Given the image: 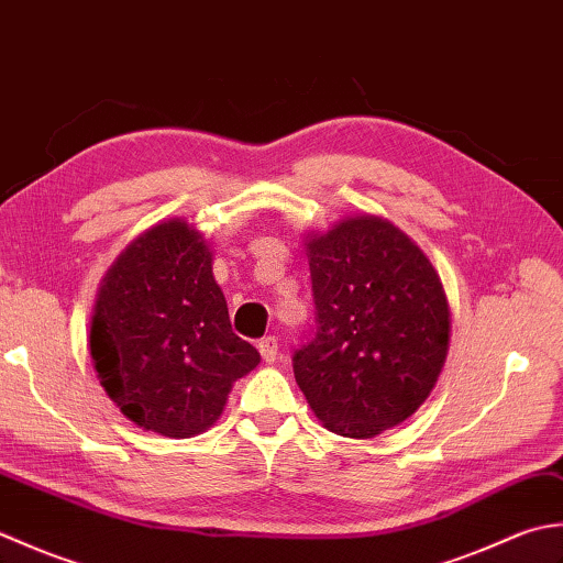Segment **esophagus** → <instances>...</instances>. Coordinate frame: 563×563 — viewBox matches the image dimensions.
I'll return each instance as SVG.
<instances>
[{
  "instance_id": "obj_1",
  "label": "esophagus",
  "mask_w": 563,
  "mask_h": 563,
  "mask_svg": "<svg viewBox=\"0 0 563 563\" xmlns=\"http://www.w3.org/2000/svg\"><path fill=\"white\" fill-rule=\"evenodd\" d=\"M258 353H261V357H263V361H266L268 365L275 363V357H278V339H275V336L261 339V341H258Z\"/></svg>"
}]
</instances>
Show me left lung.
I'll return each instance as SVG.
<instances>
[{"mask_svg": "<svg viewBox=\"0 0 563 563\" xmlns=\"http://www.w3.org/2000/svg\"><path fill=\"white\" fill-rule=\"evenodd\" d=\"M317 331L295 379L331 433L375 438L416 413L450 349L440 275L399 227L375 214L307 236Z\"/></svg>", "mask_w": 563, "mask_h": 563, "instance_id": "8db88e82", "label": "left lung"}]
</instances>
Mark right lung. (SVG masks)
Instances as JSON below:
<instances>
[{"mask_svg":"<svg viewBox=\"0 0 563 563\" xmlns=\"http://www.w3.org/2000/svg\"><path fill=\"white\" fill-rule=\"evenodd\" d=\"M89 349L121 413L166 438L208 430L261 363L232 331L208 242L178 218L140 234L103 275Z\"/></svg>","mask_w":563,"mask_h":563,"instance_id":"right-lung-1","label":"right lung"}]
</instances>
